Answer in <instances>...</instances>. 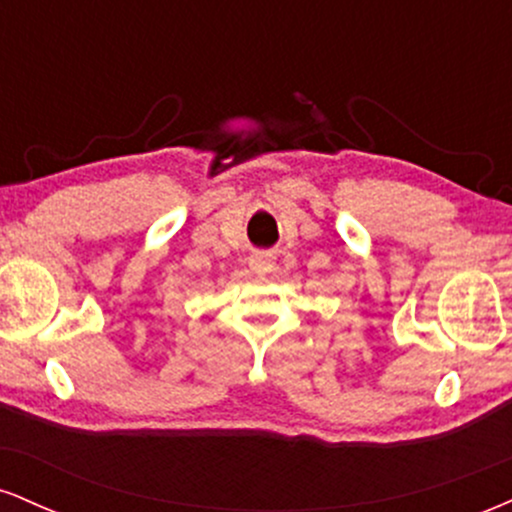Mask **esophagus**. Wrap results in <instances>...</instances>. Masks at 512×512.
Instances as JSON below:
<instances>
[{"label":"esophagus","mask_w":512,"mask_h":512,"mask_svg":"<svg viewBox=\"0 0 512 512\" xmlns=\"http://www.w3.org/2000/svg\"><path fill=\"white\" fill-rule=\"evenodd\" d=\"M250 269L255 274H269L274 269V255H269V252H255L250 257Z\"/></svg>","instance_id":"1"}]
</instances>
